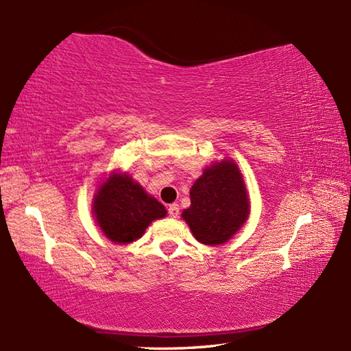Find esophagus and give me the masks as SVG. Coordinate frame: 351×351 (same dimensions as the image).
<instances>
[{
  "mask_svg": "<svg viewBox=\"0 0 351 351\" xmlns=\"http://www.w3.org/2000/svg\"><path fill=\"white\" fill-rule=\"evenodd\" d=\"M167 213H169L170 217L176 219L178 215H180V205H178V204H171V205H169V208H167Z\"/></svg>",
  "mask_w": 351,
  "mask_h": 351,
  "instance_id": "34e87169",
  "label": "esophagus"
}]
</instances>
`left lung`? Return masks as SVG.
I'll use <instances>...</instances> for the list:
<instances>
[{"instance_id": "1", "label": "left lung", "mask_w": 351, "mask_h": 351, "mask_svg": "<svg viewBox=\"0 0 351 351\" xmlns=\"http://www.w3.org/2000/svg\"><path fill=\"white\" fill-rule=\"evenodd\" d=\"M191 205L182 219L202 244L226 243L249 217L250 206L243 178L232 160L204 170L190 190Z\"/></svg>"}]
</instances>
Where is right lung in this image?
Segmentation results:
<instances>
[{"label":"right lung","instance_id":"1","mask_svg":"<svg viewBox=\"0 0 351 351\" xmlns=\"http://www.w3.org/2000/svg\"><path fill=\"white\" fill-rule=\"evenodd\" d=\"M93 213L104 235L125 244L143 235L151 221L164 217L166 208L128 175L113 173L95 196Z\"/></svg>","mask_w":351,"mask_h":351}]
</instances>
